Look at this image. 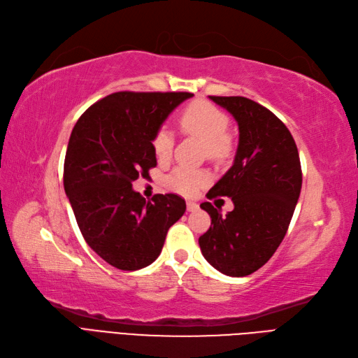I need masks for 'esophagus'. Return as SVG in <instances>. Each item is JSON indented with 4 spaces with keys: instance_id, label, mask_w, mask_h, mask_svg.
Listing matches in <instances>:
<instances>
[{
    "instance_id": "esophagus-1",
    "label": "esophagus",
    "mask_w": 358,
    "mask_h": 358,
    "mask_svg": "<svg viewBox=\"0 0 358 358\" xmlns=\"http://www.w3.org/2000/svg\"><path fill=\"white\" fill-rule=\"evenodd\" d=\"M187 208H188V212H195L196 208H199V204L194 201H187Z\"/></svg>"
}]
</instances>
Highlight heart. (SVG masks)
<instances>
[{"label":"heart","mask_w":358,"mask_h":358,"mask_svg":"<svg viewBox=\"0 0 358 358\" xmlns=\"http://www.w3.org/2000/svg\"><path fill=\"white\" fill-rule=\"evenodd\" d=\"M178 122L182 131L203 141L207 157L222 162L232 154L234 142L227 131L229 118L213 103L206 101L189 103L180 113ZM151 145L158 162H167L173 150V136L166 127H162L155 131ZM208 182H210V173L207 170L189 167H178L166 179L167 188L185 195H192Z\"/></svg>","instance_id":"heart-1"}]
</instances>
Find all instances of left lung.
I'll use <instances>...</instances> for the list:
<instances>
[{"label": "left lung", "mask_w": 358, "mask_h": 358, "mask_svg": "<svg viewBox=\"0 0 358 358\" xmlns=\"http://www.w3.org/2000/svg\"><path fill=\"white\" fill-rule=\"evenodd\" d=\"M208 97L236 118L240 138L232 167L207 192L210 200L229 196L234 210L222 216L212 203H201L212 225L199 243L222 274L245 277L286 236L302 187L299 152L285 122L265 106L243 96Z\"/></svg>", "instance_id": "1"}]
</instances>
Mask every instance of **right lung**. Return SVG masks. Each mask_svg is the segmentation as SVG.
Masks as SVG:
<instances>
[{"mask_svg":"<svg viewBox=\"0 0 358 358\" xmlns=\"http://www.w3.org/2000/svg\"><path fill=\"white\" fill-rule=\"evenodd\" d=\"M187 92H117L92 105L73 126L64 187L78 228L105 262L122 271L151 265L169 228L187 210L176 194L151 201L131 182L157 166L152 138Z\"/></svg>","mask_w":358,"mask_h":358,"instance_id":"add662e5","label":"right lung"}]
</instances>
